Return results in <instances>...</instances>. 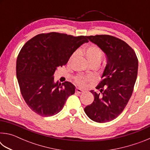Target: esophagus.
Returning <instances> with one entry per match:
<instances>
[{
    "mask_svg": "<svg viewBox=\"0 0 150 150\" xmlns=\"http://www.w3.org/2000/svg\"><path fill=\"white\" fill-rule=\"evenodd\" d=\"M83 93V91L81 90V89H80V88H75V93L81 94V93Z\"/></svg>",
    "mask_w": 150,
    "mask_h": 150,
    "instance_id": "obj_1",
    "label": "esophagus"
}]
</instances>
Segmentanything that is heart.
<instances>
[{
    "instance_id": "heart-1",
    "label": "heart",
    "mask_w": 150,
    "mask_h": 150,
    "mask_svg": "<svg viewBox=\"0 0 150 150\" xmlns=\"http://www.w3.org/2000/svg\"><path fill=\"white\" fill-rule=\"evenodd\" d=\"M81 53L85 55L86 58L88 61L91 64H95V63H100L103 59V53L101 50L97 46L95 45H88L85 49L82 51ZM77 56V52H74L71 55L68 63L71 64ZM93 80L91 77L85 76L83 75H77L73 77V81L76 85L81 87H84L88 83L91 82Z\"/></svg>"
}]
</instances>
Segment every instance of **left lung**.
I'll return each mask as SVG.
<instances>
[{
    "instance_id": "left-lung-1",
    "label": "left lung",
    "mask_w": 150,
    "mask_h": 150,
    "mask_svg": "<svg viewBox=\"0 0 150 150\" xmlns=\"http://www.w3.org/2000/svg\"><path fill=\"white\" fill-rule=\"evenodd\" d=\"M105 53L107 64L96 88L92 104L85 108L88 118L96 122L114 120L125 108L132 94L138 75V60L134 50L120 39L110 35L87 36Z\"/></svg>"
}]
</instances>
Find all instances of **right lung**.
<instances>
[{"label": "right lung", "mask_w": 150, "mask_h": 150, "mask_svg": "<svg viewBox=\"0 0 150 150\" xmlns=\"http://www.w3.org/2000/svg\"><path fill=\"white\" fill-rule=\"evenodd\" d=\"M88 42L84 35L50 32L35 35L24 45L17 57L16 76L22 95L33 112L51 116L62 110L67 98L75 93V86L69 81L55 83L53 75Z\"/></svg>", "instance_id": "add662e5"}]
</instances>
